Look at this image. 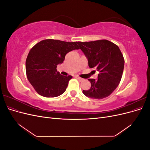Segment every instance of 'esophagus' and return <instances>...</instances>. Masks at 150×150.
Wrapping results in <instances>:
<instances>
[{
    "mask_svg": "<svg viewBox=\"0 0 150 150\" xmlns=\"http://www.w3.org/2000/svg\"><path fill=\"white\" fill-rule=\"evenodd\" d=\"M76 78H77V79H78V80H79V81H83L84 80V79H83V78H79V77H78V76H77V77H76Z\"/></svg>",
    "mask_w": 150,
    "mask_h": 150,
    "instance_id": "34e87169",
    "label": "esophagus"
}]
</instances>
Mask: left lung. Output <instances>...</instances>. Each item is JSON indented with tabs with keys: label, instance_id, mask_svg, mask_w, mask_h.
I'll use <instances>...</instances> for the list:
<instances>
[{
	"label": "left lung",
	"instance_id": "obj_1",
	"mask_svg": "<svg viewBox=\"0 0 150 150\" xmlns=\"http://www.w3.org/2000/svg\"><path fill=\"white\" fill-rule=\"evenodd\" d=\"M77 43L87 58L89 67L99 72L97 79H88L91 87L83 90V94L96 99L109 96L119 85L123 72L125 60L120 48L108 40Z\"/></svg>",
	"mask_w": 150,
	"mask_h": 150
}]
</instances>
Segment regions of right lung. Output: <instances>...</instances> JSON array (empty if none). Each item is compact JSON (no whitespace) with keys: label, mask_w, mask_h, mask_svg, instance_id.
<instances>
[{"label":"right lung","mask_w":150,"mask_h":150,"mask_svg":"<svg viewBox=\"0 0 150 150\" xmlns=\"http://www.w3.org/2000/svg\"><path fill=\"white\" fill-rule=\"evenodd\" d=\"M77 42L46 39L30 49L25 62L26 74L39 94L54 98L65 92L72 77L62 76L56 67L64 61L67 52L79 49Z\"/></svg>","instance_id":"obj_1"}]
</instances>
